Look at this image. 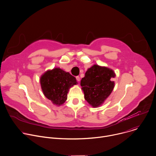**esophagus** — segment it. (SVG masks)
<instances>
[{
    "mask_svg": "<svg viewBox=\"0 0 156 156\" xmlns=\"http://www.w3.org/2000/svg\"><path fill=\"white\" fill-rule=\"evenodd\" d=\"M76 80H77L78 81H80V77L79 76H76Z\"/></svg>",
    "mask_w": 156,
    "mask_h": 156,
    "instance_id": "obj_1",
    "label": "esophagus"
}]
</instances>
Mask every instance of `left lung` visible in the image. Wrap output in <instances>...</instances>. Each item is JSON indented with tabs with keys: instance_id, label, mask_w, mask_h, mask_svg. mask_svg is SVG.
<instances>
[{
	"instance_id": "left-lung-1",
	"label": "left lung",
	"mask_w": 156,
	"mask_h": 156,
	"mask_svg": "<svg viewBox=\"0 0 156 156\" xmlns=\"http://www.w3.org/2000/svg\"><path fill=\"white\" fill-rule=\"evenodd\" d=\"M114 71L106 66L94 65L88 69L81 80L84 99L93 107L101 106L112 92Z\"/></svg>"
}]
</instances>
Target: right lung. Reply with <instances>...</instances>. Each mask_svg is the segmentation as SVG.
Returning <instances> with one entry per match:
<instances>
[{"mask_svg": "<svg viewBox=\"0 0 156 156\" xmlns=\"http://www.w3.org/2000/svg\"><path fill=\"white\" fill-rule=\"evenodd\" d=\"M40 83L44 95L53 104L60 106L67 99L69 89L78 83L69 72L60 68H54L41 76Z\"/></svg>", "mask_w": 156, "mask_h": 156, "instance_id": "add662e5", "label": "right lung"}]
</instances>
